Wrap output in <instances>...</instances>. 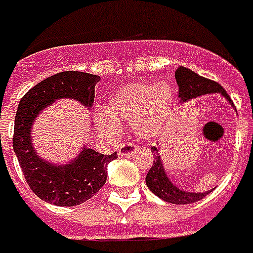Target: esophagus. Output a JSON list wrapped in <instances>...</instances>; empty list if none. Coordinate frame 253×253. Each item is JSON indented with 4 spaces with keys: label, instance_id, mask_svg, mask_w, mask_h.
<instances>
[{
    "label": "esophagus",
    "instance_id": "esophagus-1",
    "mask_svg": "<svg viewBox=\"0 0 253 253\" xmlns=\"http://www.w3.org/2000/svg\"><path fill=\"white\" fill-rule=\"evenodd\" d=\"M138 149V146L135 144H123L119 148V151H118V153H119V156L122 157H126V156H131L134 152Z\"/></svg>",
    "mask_w": 253,
    "mask_h": 253
}]
</instances>
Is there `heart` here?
<instances>
[{
    "mask_svg": "<svg viewBox=\"0 0 253 253\" xmlns=\"http://www.w3.org/2000/svg\"><path fill=\"white\" fill-rule=\"evenodd\" d=\"M174 101V91L167 84L135 82L116 91L97 121L109 131L118 130V121L132 122L138 137L151 139L163 130Z\"/></svg>",
    "mask_w": 253,
    "mask_h": 253,
    "instance_id": "b5f03b06",
    "label": "heart"
}]
</instances>
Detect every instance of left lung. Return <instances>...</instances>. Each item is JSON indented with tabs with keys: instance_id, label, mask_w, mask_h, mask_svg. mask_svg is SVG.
Instances as JSON below:
<instances>
[{
	"instance_id": "1",
	"label": "left lung",
	"mask_w": 253,
	"mask_h": 253,
	"mask_svg": "<svg viewBox=\"0 0 253 253\" xmlns=\"http://www.w3.org/2000/svg\"><path fill=\"white\" fill-rule=\"evenodd\" d=\"M175 79L176 84L179 86L181 102L190 101L192 98L204 96V94L219 93L233 105L230 97L220 84L197 75L196 72L189 70L186 67L179 65L176 68ZM151 149L155 153V157H153V164H152L145 181H146V186L149 188V190L159 199L167 201V203H172V204H190V203L200 201L203 197H206L207 194L212 190L211 189V190L204 192V193H196V192H189V190L178 188L176 185L169 181L166 169H164L163 162H162V155L159 153V148L152 146Z\"/></svg>"
}]
</instances>
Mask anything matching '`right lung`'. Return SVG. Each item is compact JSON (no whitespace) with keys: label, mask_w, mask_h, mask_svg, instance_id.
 Returning a JSON list of instances; mask_svg holds the SVG:
<instances>
[{"label":"right lung","mask_w":253,"mask_h":253,"mask_svg":"<svg viewBox=\"0 0 253 253\" xmlns=\"http://www.w3.org/2000/svg\"><path fill=\"white\" fill-rule=\"evenodd\" d=\"M101 78L87 72L64 71L46 78L24 94L16 112L13 151L30 189L41 200L60 207H74L91 199L107 181V166L118 155H101L84 145L67 164H54L37 153L33 125L38 115L63 98L91 108L94 87Z\"/></svg>","instance_id":"1"}]
</instances>
